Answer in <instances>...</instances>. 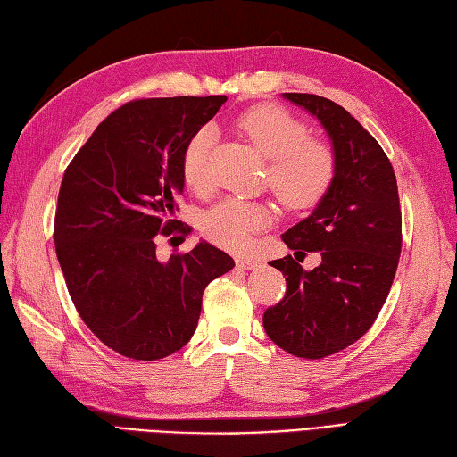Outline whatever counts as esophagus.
<instances>
[{
	"mask_svg": "<svg viewBox=\"0 0 457 457\" xmlns=\"http://www.w3.org/2000/svg\"><path fill=\"white\" fill-rule=\"evenodd\" d=\"M237 266L242 270H256L260 266V262L256 258H250V256H240V258H237Z\"/></svg>",
	"mask_w": 457,
	"mask_h": 457,
	"instance_id": "esophagus-1",
	"label": "esophagus"
}]
</instances>
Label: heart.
I'll return each instance as SVG.
<instances>
[{"instance_id": "obj_1", "label": "heart", "mask_w": 457, "mask_h": 457, "mask_svg": "<svg viewBox=\"0 0 457 457\" xmlns=\"http://www.w3.org/2000/svg\"><path fill=\"white\" fill-rule=\"evenodd\" d=\"M238 127L268 164V186L289 209H309L328 194L337 160L328 145L311 138L301 119L279 107H254L240 117ZM215 130L203 127L181 154V176L195 191L209 184L207 162ZM266 203L227 197L203 212L201 230L211 242L228 250H246L254 232L271 222Z\"/></svg>"}]
</instances>
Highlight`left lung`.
<instances>
[{"label": "left lung", "instance_id": "8db88e82", "mask_svg": "<svg viewBox=\"0 0 457 457\" xmlns=\"http://www.w3.org/2000/svg\"><path fill=\"white\" fill-rule=\"evenodd\" d=\"M305 109L330 138L337 174L307 219L283 232L291 250L320 252L303 270L291 256L270 262L287 291L263 312V328L279 348L319 360L361 338L389 295L401 256V209L391 162L346 109L312 94H283Z\"/></svg>", "mask_w": 457, "mask_h": 457}]
</instances>
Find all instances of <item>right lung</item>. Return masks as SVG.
<instances>
[{
  "label": "right lung",
  "instance_id": "add662e5",
  "mask_svg": "<svg viewBox=\"0 0 457 457\" xmlns=\"http://www.w3.org/2000/svg\"><path fill=\"white\" fill-rule=\"evenodd\" d=\"M225 96L138 99L113 111L64 171L54 219L56 256L79 317L120 356L154 361L194 337L203 291L235 268L201 240L156 258V235L184 232L181 154Z\"/></svg>",
  "mask_w": 457,
  "mask_h": 457
}]
</instances>
